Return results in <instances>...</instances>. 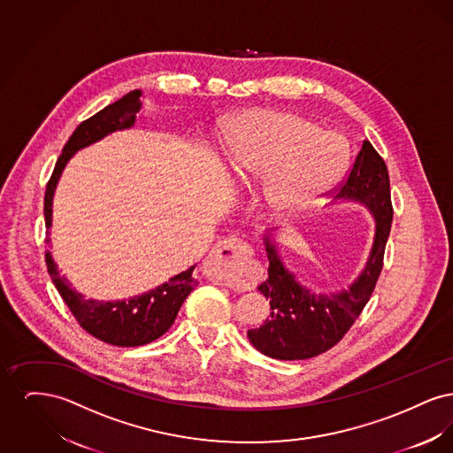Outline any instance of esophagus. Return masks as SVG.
<instances>
[{
    "instance_id": "obj_1",
    "label": "esophagus",
    "mask_w": 453,
    "mask_h": 453,
    "mask_svg": "<svg viewBox=\"0 0 453 453\" xmlns=\"http://www.w3.org/2000/svg\"><path fill=\"white\" fill-rule=\"evenodd\" d=\"M253 258V250L248 242L237 237H226L219 241L209 255V266L217 277L226 283L239 280V272Z\"/></svg>"
}]
</instances>
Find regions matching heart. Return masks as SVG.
Returning <instances> with one entry per match:
<instances>
[{
	"label": "heart",
	"instance_id": "heart-1",
	"mask_svg": "<svg viewBox=\"0 0 453 453\" xmlns=\"http://www.w3.org/2000/svg\"><path fill=\"white\" fill-rule=\"evenodd\" d=\"M226 156L241 181L270 176L266 200L294 214L318 203L345 174V139L301 115L253 110L239 115L226 139Z\"/></svg>",
	"mask_w": 453,
	"mask_h": 453
}]
</instances>
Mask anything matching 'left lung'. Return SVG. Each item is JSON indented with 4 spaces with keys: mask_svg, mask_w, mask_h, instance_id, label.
Segmentation results:
<instances>
[{
    "mask_svg": "<svg viewBox=\"0 0 453 453\" xmlns=\"http://www.w3.org/2000/svg\"><path fill=\"white\" fill-rule=\"evenodd\" d=\"M338 198L365 203L375 217V239L364 273L342 294L314 296L285 270L275 246L265 237L268 279L258 290L270 301V318L250 329V343L277 360H305L338 345L362 314L380 277L392 226L388 172L382 156L364 141L353 166L334 188Z\"/></svg>",
    "mask_w": 453,
    "mask_h": 453,
    "instance_id": "left-lung-1",
    "label": "left lung"
}]
</instances>
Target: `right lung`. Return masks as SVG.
I'll return each mask as SVG.
<instances>
[{"instance_id": "right-lung-1", "label": "right lung", "mask_w": 453, "mask_h": 453, "mask_svg": "<svg viewBox=\"0 0 453 453\" xmlns=\"http://www.w3.org/2000/svg\"><path fill=\"white\" fill-rule=\"evenodd\" d=\"M139 96L141 89L130 91L115 104L83 120L73 132L45 188L43 217L47 234L52 220V196L65 163L74 152L100 141L110 132L132 127L135 122V113L141 108ZM45 263L58 292L61 294L78 324L96 340L113 346L148 345L163 336L174 323L181 303L198 283L192 275L195 266H190L187 272H181L180 275L170 279V281H165L163 285L142 296H135L129 301H87L80 292L71 288L65 277L59 275L58 266L49 253L45 255Z\"/></svg>"}]
</instances>
